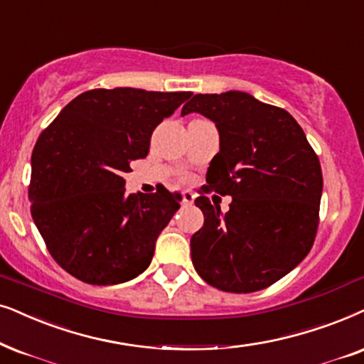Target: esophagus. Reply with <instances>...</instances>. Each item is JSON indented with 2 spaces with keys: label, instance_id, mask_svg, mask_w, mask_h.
<instances>
[{
  "label": "esophagus",
  "instance_id": "esophagus-1",
  "mask_svg": "<svg viewBox=\"0 0 364 364\" xmlns=\"http://www.w3.org/2000/svg\"><path fill=\"white\" fill-rule=\"evenodd\" d=\"M182 202L183 204H193V200H196V193L192 191H182Z\"/></svg>",
  "mask_w": 364,
  "mask_h": 364
}]
</instances>
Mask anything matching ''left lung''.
Listing matches in <instances>:
<instances>
[{
  "instance_id": "left-lung-1",
  "label": "left lung",
  "mask_w": 364,
  "mask_h": 364,
  "mask_svg": "<svg viewBox=\"0 0 364 364\" xmlns=\"http://www.w3.org/2000/svg\"><path fill=\"white\" fill-rule=\"evenodd\" d=\"M214 122L220 152L205 193L230 196L220 214L202 193L204 225L191 239L197 274L228 292L266 289L308 256L319 224L323 172L303 129L284 108L244 92L199 93L182 108Z\"/></svg>"
}]
</instances>
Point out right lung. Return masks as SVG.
I'll return each mask as SVG.
<instances>
[{
  "label": "right lung",
  "mask_w": 364,
  "mask_h": 364,
  "mask_svg": "<svg viewBox=\"0 0 364 364\" xmlns=\"http://www.w3.org/2000/svg\"><path fill=\"white\" fill-rule=\"evenodd\" d=\"M191 92L95 88L73 98L31 154V217L51 257L88 284L130 281L149 267L181 196L164 186L125 193L124 173Z\"/></svg>",
  "instance_id": "right-lung-1"
}]
</instances>
